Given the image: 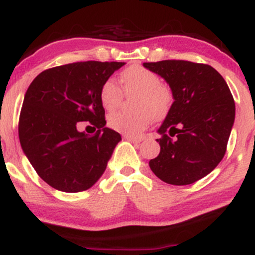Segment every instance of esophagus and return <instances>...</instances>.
<instances>
[{"mask_svg":"<svg viewBox=\"0 0 255 255\" xmlns=\"http://www.w3.org/2000/svg\"><path fill=\"white\" fill-rule=\"evenodd\" d=\"M125 139L127 140V141L133 142V144H139V142H141V139H140V137H135V136L126 135V136H125Z\"/></svg>","mask_w":255,"mask_h":255,"instance_id":"34e87169","label":"esophagus"}]
</instances>
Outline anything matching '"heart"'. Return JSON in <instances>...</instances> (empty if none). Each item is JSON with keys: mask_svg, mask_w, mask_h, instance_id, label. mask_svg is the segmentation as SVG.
Masks as SVG:
<instances>
[{"mask_svg": "<svg viewBox=\"0 0 255 255\" xmlns=\"http://www.w3.org/2000/svg\"><path fill=\"white\" fill-rule=\"evenodd\" d=\"M121 79L126 92L141 93V97L137 102V109L144 111L137 114L122 111L114 113L108 119V126L125 135L139 136L150 126L151 113L156 119H162L166 115L172 101L171 93L163 86L162 80L156 73L145 67L131 66L122 73ZM122 98L124 91L115 79L109 78L102 84L99 99L105 110H115L121 104Z\"/></svg>", "mask_w": 255, "mask_h": 255, "instance_id": "heart-1", "label": "heart"}]
</instances>
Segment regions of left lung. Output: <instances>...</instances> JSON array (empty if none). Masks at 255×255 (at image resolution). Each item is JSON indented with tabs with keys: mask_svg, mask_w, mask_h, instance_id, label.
<instances>
[{
	"mask_svg": "<svg viewBox=\"0 0 255 255\" xmlns=\"http://www.w3.org/2000/svg\"><path fill=\"white\" fill-rule=\"evenodd\" d=\"M170 87L172 102L157 133L159 154L150 168L163 182L194 183L223 159L234 121L235 102L227 83L209 64L182 60L144 63Z\"/></svg>",
	"mask_w": 255,
	"mask_h": 255,
	"instance_id": "8db88e82",
	"label": "left lung"
}]
</instances>
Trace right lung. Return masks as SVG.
<instances>
[{
	"mask_svg": "<svg viewBox=\"0 0 255 255\" xmlns=\"http://www.w3.org/2000/svg\"><path fill=\"white\" fill-rule=\"evenodd\" d=\"M122 66L98 61L64 64L42 72L28 86L19 119L20 145L52 188L86 191L107 169L121 135L105 127L99 90ZM84 121L98 129L96 134L77 130Z\"/></svg>",
	"mask_w": 255,
	"mask_h": 255,
	"instance_id": "add662e5",
	"label": "right lung"
}]
</instances>
